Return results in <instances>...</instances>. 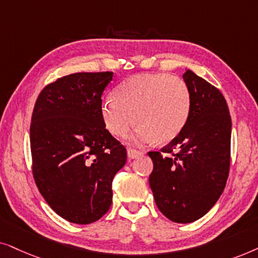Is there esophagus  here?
Wrapping results in <instances>:
<instances>
[{"label":"esophagus","instance_id":"34e87169","mask_svg":"<svg viewBox=\"0 0 258 258\" xmlns=\"http://www.w3.org/2000/svg\"><path fill=\"white\" fill-rule=\"evenodd\" d=\"M139 156H142V152H140V151L132 150V149L127 151V157H128L130 159H136V158H138Z\"/></svg>","mask_w":258,"mask_h":258}]
</instances>
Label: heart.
I'll use <instances>...</instances> for the list:
<instances>
[{
    "mask_svg": "<svg viewBox=\"0 0 258 258\" xmlns=\"http://www.w3.org/2000/svg\"><path fill=\"white\" fill-rule=\"evenodd\" d=\"M190 109L186 82L167 73L133 75L118 86L115 97L101 101L102 120L112 135L123 137L136 120L140 123L132 137L136 144L171 142L183 130Z\"/></svg>",
    "mask_w": 258,
    "mask_h": 258,
    "instance_id": "obj_1",
    "label": "heart"
}]
</instances>
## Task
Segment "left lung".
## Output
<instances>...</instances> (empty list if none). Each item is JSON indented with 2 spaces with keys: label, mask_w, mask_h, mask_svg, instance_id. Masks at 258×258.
<instances>
[{
  "label": "left lung",
  "mask_w": 258,
  "mask_h": 258,
  "mask_svg": "<svg viewBox=\"0 0 258 258\" xmlns=\"http://www.w3.org/2000/svg\"><path fill=\"white\" fill-rule=\"evenodd\" d=\"M191 109L179 135L153 161L150 186L161 214L176 223L203 217L224 190L230 167L231 118L224 97L203 78L187 70L183 75Z\"/></svg>",
  "instance_id": "1"
}]
</instances>
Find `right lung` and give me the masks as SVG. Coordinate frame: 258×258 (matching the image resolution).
<instances>
[{
    "mask_svg": "<svg viewBox=\"0 0 258 258\" xmlns=\"http://www.w3.org/2000/svg\"><path fill=\"white\" fill-rule=\"evenodd\" d=\"M112 79V72L70 74L47 85L34 107V179L48 205L75 224L97 222L109 210L112 180L127 159L101 116Z\"/></svg>",
    "mask_w": 258,
    "mask_h": 258,
    "instance_id": "obj_1",
    "label": "right lung"
}]
</instances>
